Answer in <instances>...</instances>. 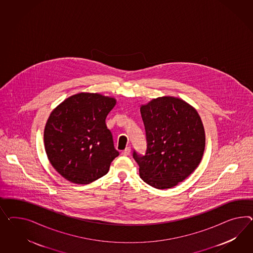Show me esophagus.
Returning a JSON list of instances; mask_svg holds the SVG:
<instances>
[{
	"label": "esophagus",
	"instance_id": "1",
	"mask_svg": "<svg viewBox=\"0 0 253 253\" xmlns=\"http://www.w3.org/2000/svg\"><path fill=\"white\" fill-rule=\"evenodd\" d=\"M130 153V147H126L125 150H123V152H122V155H123V156H129Z\"/></svg>",
	"mask_w": 253,
	"mask_h": 253
}]
</instances>
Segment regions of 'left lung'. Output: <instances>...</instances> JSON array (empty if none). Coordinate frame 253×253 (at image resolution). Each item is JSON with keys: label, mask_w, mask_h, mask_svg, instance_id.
<instances>
[{"label": "left lung", "mask_w": 253, "mask_h": 253, "mask_svg": "<svg viewBox=\"0 0 253 253\" xmlns=\"http://www.w3.org/2000/svg\"><path fill=\"white\" fill-rule=\"evenodd\" d=\"M147 149L133 152L140 178L152 187L169 189L197 169L205 152V131L197 110L183 99L159 96L140 108Z\"/></svg>", "instance_id": "8db88e82"}]
</instances>
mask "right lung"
<instances>
[{
    "label": "right lung",
    "mask_w": 253,
    "mask_h": 253,
    "mask_svg": "<svg viewBox=\"0 0 253 253\" xmlns=\"http://www.w3.org/2000/svg\"><path fill=\"white\" fill-rule=\"evenodd\" d=\"M111 96L78 93L55 108L45 125L44 145L48 161L75 184H89L108 173L119 156L106 118L116 105Z\"/></svg>",
    "instance_id": "right-lung-1"
}]
</instances>
